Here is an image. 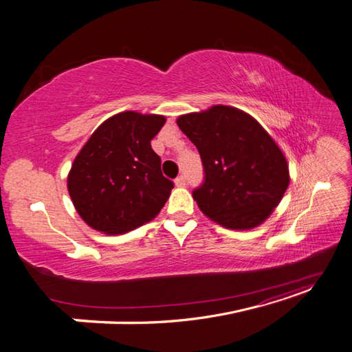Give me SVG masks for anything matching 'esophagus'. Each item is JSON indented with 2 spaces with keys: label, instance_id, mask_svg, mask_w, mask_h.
<instances>
[{
  "label": "esophagus",
  "instance_id": "obj_1",
  "mask_svg": "<svg viewBox=\"0 0 352 352\" xmlns=\"http://www.w3.org/2000/svg\"><path fill=\"white\" fill-rule=\"evenodd\" d=\"M175 185H176V186H185V185H186V179H185V176H182V175L177 176V177L175 179Z\"/></svg>",
  "mask_w": 352,
  "mask_h": 352
}]
</instances>
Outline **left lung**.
<instances>
[{
    "mask_svg": "<svg viewBox=\"0 0 352 352\" xmlns=\"http://www.w3.org/2000/svg\"><path fill=\"white\" fill-rule=\"evenodd\" d=\"M176 122L204 166V184L192 192L199 210L228 229L261 225L289 185L286 158L273 138L252 116L229 105Z\"/></svg>",
    "mask_w": 352,
    "mask_h": 352,
    "instance_id": "1",
    "label": "left lung"
}]
</instances>
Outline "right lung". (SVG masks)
I'll return each mask as SVG.
<instances>
[{
	"instance_id": "add662e5",
	"label": "right lung",
	"mask_w": 352,
	"mask_h": 352,
	"mask_svg": "<svg viewBox=\"0 0 352 352\" xmlns=\"http://www.w3.org/2000/svg\"><path fill=\"white\" fill-rule=\"evenodd\" d=\"M164 116L123 111L105 120L74 158L67 189L79 216L92 229L119 235L153 220L173 182L162 173L151 140Z\"/></svg>"
}]
</instances>
